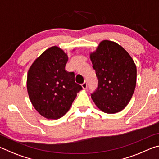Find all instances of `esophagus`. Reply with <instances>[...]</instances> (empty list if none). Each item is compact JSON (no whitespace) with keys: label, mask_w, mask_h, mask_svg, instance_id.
I'll use <instances>...</instances> for the list:
<instances>
[{"label":"esophagus","mask_w":159,"mask_h":159,"mask_svg":"<svg viewBox=\"0 0 159 159\" xmlns=\"http://www.w3.org/2000/svg\"><path fill=\"white\" fill-rule=\"evenodd\" d=\"M81 85H82V88H83V89H86V88H88V83H87V81H86V80H85V81L82 83Z\"/></svg>","instance_id":"1"}]
</instances>
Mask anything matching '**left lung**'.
I'll list each match as a JSON object with an SVG mask.
<instances>
[{
	"label": "left lung",
	"instance_id": "1",
	"mask_svg": "<svg viewBox=\"0 0 159 159\" xmlns=\"http://www.w3.org/2000/svg\"><path fill=\"white\" fill-rule=\"evenodd\" d=\"M98 80L91 94L93 102L107 114L119 112L128 105L136 85L137 69L130 55L116 43L102 41L90 54Z\"/></svg>",
	"mask_w": 159,
	"mask_h": 159
}]
</instances>
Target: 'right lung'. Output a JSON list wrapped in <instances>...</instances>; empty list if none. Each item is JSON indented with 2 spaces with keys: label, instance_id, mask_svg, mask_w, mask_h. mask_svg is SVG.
I'll return each mask as SVG.
<instances>
[{
  "label": "right lung",
  "instance_id": "1",
  "mask_svg": "<svg viewBox=\"0 0 159 159\" xmlns=\"http://www.w3.org/2000/svg\"><path fill=\"white\" fill-rule=\"evenodd\" d=\"M68 56L57 46L48 48L29 69L27 91L34 108L48 119H57L69 111L77 93L74 72L66 71Z\"/></svg>",
  "mask_w": 159,
  "mask_h": 159
}]
</instances>
